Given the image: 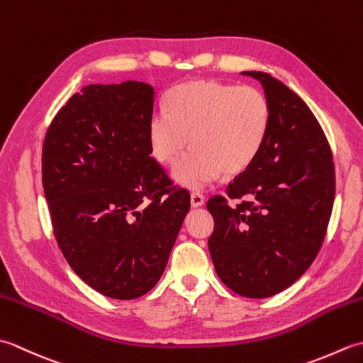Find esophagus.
<instances>
[{
    "label": "esophagus",
    "mask_w": 363,
    "mask_h": 363,
    "mask_svg": "<svg viewBox=\"0 0 363 363\" xmlns=\"http://www.w3.org/2000/svg\"><path fill=\"white\" fill-rule=\"evenodd\" d=\"M190 203L194 207H201L204 204V196L199 194V191H194V194L190 195Z\"/></svg>",
    "instance_id": "obj_1"
}]
</instances>
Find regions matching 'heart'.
Instances as JSON below:
<instances>
[{"mask_svg": "<svg viewBox=\"0 0 363 363\" xmlns=\"http://www.w3.org/2000/svg\"><path fill=\"white\" fill-rule=\"evenodd\" d=\"M272 106L262 90L218 81L186 82L168 91L165 107L152 112L148 137L152 156L172 165L173 179L198 190L248 169L267 142Z\"/></svg>", "mask_w": 363, "mask_h": 363, "instance_id": "heart-1", "label": "heart"}]
</instances>
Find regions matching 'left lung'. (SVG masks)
<instances>
[{
  "label": "left lung",
  "mask_w": 363,
  "mask_h": 363,
  "mask_svg": "<svg viewBox=\"0 0 363 363\" xmlns=\"http://www.w3.org/2000/svg\"><path fill=\"white\" fill-rule=\"evenodd\" d=\"M272 106L267 142L254 164L207 201L215 228L209 251L221 282L245 298H268L296 282L325 240L335 198L333 151L295 91L264 72Z\"/></svg>",
  "instance_id": "left-lung-1"
}]
</instances>
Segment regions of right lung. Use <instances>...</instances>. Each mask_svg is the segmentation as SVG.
<instances>
[{"mask_svg":"<svg viewBox=\"0 0 363 363\" xmlns=\"http://www.w3.org/2000/svg\"><path fill=\"white\" fill-rule=\"evenodd\" d=\"M152 107L145 82L91 84L60 107L43 142L42 181L59 248L84 282L113 299L157 284L190 209L189 191L169 187L151 157Z\"/></svg>","mask_w":363,"mask_h":363,"instance_id":"obj_1","label":"right lung"}]
</instances>
